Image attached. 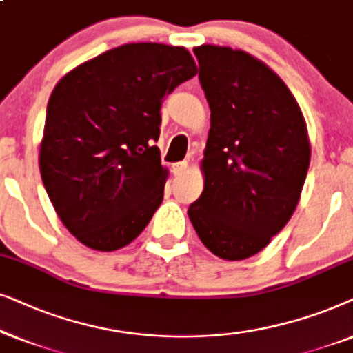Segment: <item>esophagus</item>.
Instances as JSON below:
<instances>
[{
  "label": "esophagus",
  "mask_w": 353,
  "mask_h": 353,
  "mask_svg": "<svg viewBox=\"0 0 353 353\" xmlns=\"http://www.w3.org/2000/svg\"><path fill=\"white\" fill-rule=\"evenodd\" d=\"M187 168H189V164H187V161L174 163V164H172V172H174V176H182V174H185Z\"/></svg>",
  "instance_id": "34e87169"
}]
</instances>
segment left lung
Returning a JSON list of instances; mask_svg holds the SVG:
<instances>
[{"instance_id": "8db88e82", "label": "left lung", "mask_w": 353, "mask_h": 353, "mask_svg": "<svg viewBox=\"0 0 353 353\" xmlns=\"http://www.w3.org/2000/svg\"><path fill=\"white\" fill-rule=\"evenodd\" d=\"M194 53L211 128L200 164L203 192L189 218L211 253L245 260L297 208L312 157L307 122L283 79L255 56L218 45Z\"/></svg>"}]
</instances>
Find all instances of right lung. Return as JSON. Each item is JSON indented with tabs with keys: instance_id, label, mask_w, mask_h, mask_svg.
Masks as SVG:
<instances>
[{
	"instance_id": "add662e5",
	"label": "right lung",
	"mask_w": 353,
	"mask_h": 353,
	"mask_svg": "<svg viewBox=\"0 0 353 353\" xmlns=\"http://www.w3.org/2000/svg\"><path fill=\"white\" fill-rule=\"evenodd\" d=\"M196 70L184 46L128 43L56 83L39 166L54 211L85 247L129 245L161 205L168 168L153 145L161 101Z\"/></svg>"
}]
</instances>
